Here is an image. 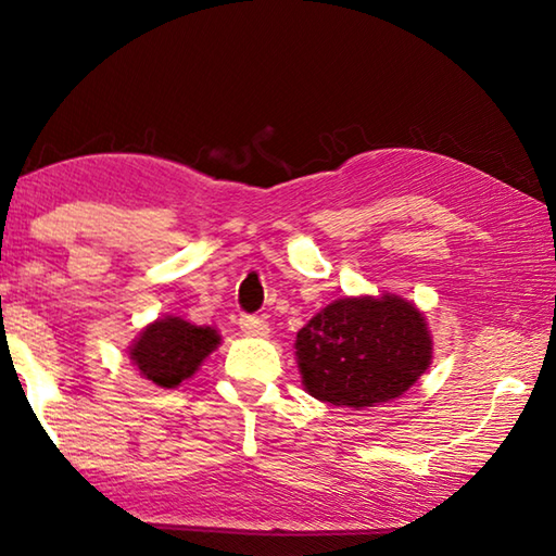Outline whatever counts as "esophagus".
<instances>
[{
	"instance_id": "34e87169",
	"label": "esophagus",
	"mask_w": 556,
	"mask_h": 556,
	"mask_svg": "<svg viewBox=\"0 0 556 556\" xmlns=\"http://www.w3.org/2000/svg\"><path fill=\"white\" fill-rule=\"evenodd\" d=\"M240 328L248 336H267L269 333L267 321L260 316H240Z\"/></svg>"
}]
</instances>
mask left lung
I'll list each match as a JSON object with an SVG mask.
<instances>
[{
	"label": "left lung",
	"mask_w": 556,
	"mask_h": 556,
	"mask_svg": "<svg viewBox=\"0 0 556 556\" xmlns=\"http://www.w3.org/2000/svg\"><path fill=\"white\" fill-rule=\"evenodd\" d=\"M425 314L397 294L345 296L296 333L304 390L336 407H375L407 392L431 365Z\"/></svg>",
	"instance_id": "8db88e82"
}]
</instances>
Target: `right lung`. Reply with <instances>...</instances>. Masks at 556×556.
I'll list each match as a JSON object with an SVG mask.
<instances>
[{"label": "right lung", "instance_id": "right-lung-1", "mask_svg": "<svg viewBox=\"0 0 556 556\" xmlns=\"http://www.w3.org/2000/svg\"><path fill=\"white\" fill-rule=\"evenodd\" d=\"M220 345V333L211 326H193L178 316L149 324L129 345V361L159 388H176L201 368Z\"/></svg>", "mask_w": 556, "mask_h": 556}]
</instances>
